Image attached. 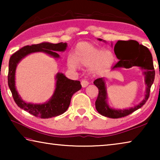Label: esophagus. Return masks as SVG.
Returning a JSON list of instances; mask_svg holds the SVG:
<instances>
[{
	"instance_id": "esophagus-1",
	"label": "esophagus",
	"mask_w": 160,
	"mask_h": 160,
	"mask_svg": "<svg viewBox=\"0 0 160 160\" xmlns=\"http://www.w3.org/2000/svg\"><path fill=\"white\" fill-rule=\"evenodd\" d=\"M81 85H82V88H86L89 85V82L86 80H81Z\"/></svg>"
}]
</instances>
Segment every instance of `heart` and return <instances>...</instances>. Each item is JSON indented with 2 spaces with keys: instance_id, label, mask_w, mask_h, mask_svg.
Instances as JSON below:
<instances>
[{
  "instance_id": "1",
  "label": "heart",
  "mask_w": 160,
  "mask_h": 160,
  "mask_svg": "<svg viewBox=\"0 0 160 160\" xmlns=\"http://www.w3.org/2000/svg\"><path fill=\"white\" fill-rule=\"evenodd\" d=\"M115 61V56L109 50H104L88 42H80L75 48L73 56L68 58V66L71 69H76L78 64L89 66L93 75H99L107 72L112 68Z\"/></svg>"
}]
</instances>
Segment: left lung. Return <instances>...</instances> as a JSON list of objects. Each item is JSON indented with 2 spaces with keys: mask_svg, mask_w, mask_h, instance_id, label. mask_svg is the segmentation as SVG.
Here are the masks:
<instances>
[{
  "mask_svg": "<svg viewBox=\"0 0 160 160\" xmlns=\"http://www.w3.org/2000/svg\"><path fill=\"white\" fill-rule=\"evenodd\" d=\"M98 40L106 42L102 39H98ZM113 49L119 61L112 68V70L120 68H129L132 66H139L142 70H145L143 72L146 85L144 99L138 105L128 109H115L111 108L107 103V92L106 81L104 78H98L94 81V85H96L99 90L98 97L95 102L97 111L100 114L106 117L118 118L131 114L135 111L141 108L145 104L150 96V88L155 80V72L154 70L152 56L150 51L147 47L142 44H139V43L135 40H128V41L119 40L116 42ZM138 60L141 61L138 62Z\"/></svg>",
  "mask_w": 160,
  "mask_h": 160,
  "instance_id": "1",
  "label": "left lung"
}]
</instances>
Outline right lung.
<instances>
[{"label":"right lung","mask_w":160,"mask_h":160,"mask_svg":"<svg viewBox=\"0 0 160 160\" xmlns=\"http://www.w3.org/2000/svg\"><path fill=\"white\" fill-rule=\"evenodd\" d=\"M67 46V43L63 42L58 44L42 42L41 44L25 46L11 56L9 61L8 82L13 99L19 107L41 118L54 117L66 112L69 107L72 96L82 88L80 81L70 80L63 73L58 72L56 75L55 90L49 100L44 104H32L23 101L16 90L15 71L20 61L29 54L44 52L54 58H59L60 56L56 52L64 51L66 49Z\"/></svg>","instance_id":"obj_1"}]
</instances>
